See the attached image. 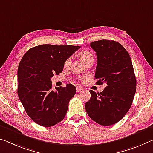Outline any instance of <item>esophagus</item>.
Returning a JSON list of instances; mask_svg holds the SVG:
<instances>
[{"label":"esophagus","instance_id":"esophagus-1","mask_svg":"<svg viewBox=\"0 0 153 153\" xmlns=\"http://www.w3.org/2000/svg\"><path fill=\"white\" fill-rule=\"evenodd\" d=\"M82 90H83V88H82V87H77V92L81 91H82Z\"/></svg>","mask_w":153,"mask_h":153}]
</instances>
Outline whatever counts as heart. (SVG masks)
<instances>
[{"mask_svg":"<svg viewBox=\"0 0 153 153\" xmlns=\"http://www.w3.org/2000/svg\"><path fill=\"white\" fill-rule=\"evenodd\" d=\"M79 56L80 58V59L83 61L84 63L86 64L87 62H89L91 60L94 59L93 55L91 54V52H88V51L84 50L82 51L79 54ZM70 62H71V58H67V59L65 60V61L64 62V67H67L69 66ZM87 79V77L86 76H82L81 77H79V80H81L82 82H85Z\"/></svg>","mask_w":153,"mask_h":153,"instance_id":"obj_1","label":"heart"}]
</instances>
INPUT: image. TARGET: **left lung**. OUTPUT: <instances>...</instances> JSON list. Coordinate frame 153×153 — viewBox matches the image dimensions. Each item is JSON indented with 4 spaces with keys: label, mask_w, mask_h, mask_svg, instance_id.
<instances>
[{
    "label": "left lung",
    "mask_w": 153,
    "mask_h": 153,
    "mask_svg": "<svg viewBox=\"0 0 153 153\" xmlns=\"http://www.w3.org/2000/svg\"><path fill=\"white\" fill-rule=\"evenodd\" d=\"M96 52L97 84L106 83L100 93L90 91L86 112L94 122L103 126L115 124L124 117L132 105L136 91V78L131 57L115 41L103 39L91 43Z\"/></svg>",
    "instance_id": "left-lung-1"
}]
</instances>
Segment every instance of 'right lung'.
Wrapping results in <instances>:
<instances>
[{
    "label": "right lung",
    "mask_w": 153,
    "mask_h": 153,
    "mask_svg": "<svg viewBox=\"0 0 153 153\" xmlns=\"http://www.w3.org/2000/svg\"><path fill=\"white\" fill-rule=\"evenodd\" d=\"M79 48L43 44L30 48L21 59L18 94L27 114L37 124L52 127L65 118L76 88L68 84L53 91L51 78L62 71L65 60Z\"/></svg>",
    "instance_id": "add662e5"
}]
</instances>
